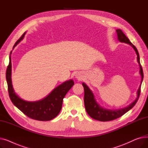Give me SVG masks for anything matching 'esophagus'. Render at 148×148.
<instances>
[{
	"instance_id": "esophagus-1",
	"label": "esophagus",
	"mask_w": 148,
	"mask_h": 148,
	"mask_svg": "<svg viewBox=\"0 0 148 148\" xmlns=\"http://www.w3.org/2000/svg\"><path fill=\"white\" fill-rule=\"evenodd\" d=\"M75 76H76V77H75L76 78H77V79H78L79 80H82V78H83L82 75H81V74H80V73L77 74Z\"/></svg>"
}]
</instances>
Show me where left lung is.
<instances>
[{"instance_id":"left-lung-1","label":"left lung","mask_w":148,"mask_h":148,"mask_svg":"<svg viewBox=\"0 0 148 148\" xmlns=\"http://www.w3.org/2000/svg\"><path fill=\"white\" fill-rule=\"evenodd\" d=\"M116 32L117 33L118 40L121 42H125L130 44L132 47L134 49V50H135L137 54V59L140 66V75L142 77L141 84L140 85L138 90L137 92V97L136 99L134 100V101H133V103H132L128 107L121 108V109L108 110L101 107L97 103L92 92L90 90V89L88 88V86L86 84L84 83H83L82 85L84 88V103L85 108H86V110L88 114L92 118L94 119L95 120L99 121H103V122L110 121L114 120L116 119L119 118L121 117V116H122V115L126 113L127 112H128L135 106L139 98L140 94L141 84L143 79V72L142 67L140 64V57H139V54L137 49H136V47L130 41L129 39L126 36L125 34L123 33V32L121 29H117L116 30Z\"/></svg>"}]
</instances>
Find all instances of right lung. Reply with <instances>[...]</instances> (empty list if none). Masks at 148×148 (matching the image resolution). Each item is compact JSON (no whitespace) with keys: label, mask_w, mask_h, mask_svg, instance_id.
Here are the masks:
<instances>
[{"label":"right lung","mask_w":148,"mask_h":148,"mask_svg":"<svg viewBox=\"0 0 148 148\" xmlns=\"http://www.w3.org/2000/svg\"><path fill=\"white\" fill-rule=\"evenodd\" d=\"M25 34L26 32L23 34L19 40L15 42L13 49L23 40ZM11 53L10 55V63L6 69V79L9 95L12 103L20 111L31 119L41 121H47L56 117L62 108L64 98L74 84L73 80H69L60 84L54 88L50 94L41 100L34 102L26 101L19 98L15 94L12 87L11 80Z\"/></svg>","instance_id":"right-lung-1"}]
</instances>
